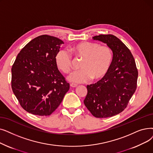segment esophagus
<instances>
[{
    "mask_svg": "<svg viewBox=\"0 0 153 153\" xmlns=\"http://www.w3.org/2000/svg\"><path fill=\"white\" fill-rule=\"evenodd\" d=\"M70 85L71 86L72 88H76V87H77V85L76 84H74V83H71Z\"/></svg>",
    "mask_w": 153,
    "mask_h": 153,
    "instance_id": "1",
    "label": "esophagus"
}]
</instances>
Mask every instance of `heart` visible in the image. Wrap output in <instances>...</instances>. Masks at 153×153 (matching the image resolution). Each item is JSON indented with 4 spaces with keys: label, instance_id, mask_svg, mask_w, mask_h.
Returning a JSON list of instances; mask_svg holds the SVG:
<instances>
[{
    "label": "heart",
    "instance_id": "1",
    "mask_svg": "<svg viewBox=\"0 0 153 153\" xmlns=\"http://www.w3.org/2000/svg\"><path fill=\"white\" fill-rule=\"evenodd\" d=\"M71 51L76 57L81 58V69L71 73L68 76L70 81L82 83L92 78L99 80L108 72L113 60V54L110 47L101 45L92 42H82L74 45ZM57 68L64 73H68L72 67V57L65 49L59 50L55 56Z\"/></svg>",
    "mask_w": 153,
    "mask_h": 153
}]
</instances>
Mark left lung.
I'll list each match as a JSON object with an SVG mask.
<instances>
[{"label":"left lung","mask_w":153,"mask_h":153,"mask_svg":"<svg viewBox=\"0 0 153 153\" xmlns=\"http://www.w3.org/2000/svg\"><path fill=\"white\" fill-rule=\"evenodd\" d=\"M92 38L111 48L113 60L107 74L87 85L84 103L94 117L106 118L119 114L127 107L137 88L138 71L130 50L117 37L101 34Z\"/></svg>","instance_id":"obj_1"}]
</instances>
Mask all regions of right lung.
<instances>
[{"label": "right lung", "instance_id": "add662e5", "mask_svg": "<svg viewBox=\"0 0 153 153\" xmlns=\"http://www.w3.org/2000/svg\"><path fill=\"white\" fill-rule=\"evenodd\" d=\"M62 44L56 37H37L20 51L12 65V91L21 107L29 113L51 115L69 89V83L55 62Z\"/></svg>", "mask_w": 153, "mask_h": 153}]
</instances>
